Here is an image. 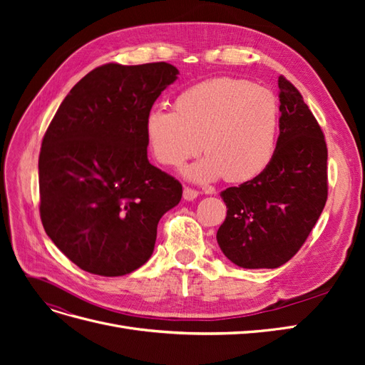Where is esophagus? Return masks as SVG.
I'll list each match as a JSON object with an SVG mask.
<instances>
[{"label":"esophagus","instance_id":"34e87169","mask_svg":"<svg viewBox=\"0 0 365 365\" xmlns=\"http://www.w3.org/2000/svg\"><path fill=\"white\" fill-rule=\"evenodd\" d=\"M182 197H184V201H195L197 197V192L190 189V187H184Z\"/></svg>","mask_w":365,"mask_h":365}]
</instances>
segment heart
<instances>
[{"label":"heart","mask_w":365,"mask_h":365,"mask_svg":"<svg viewBox=\"0 0 365 365\" xmlns=\"http://www.w3.org/2000/svg\"><path fill=\"white\" fill-rule=\"evenodd\" d=\"M173 109L152 108L145 117L148 148L165 168H178L202 148L207 155L182 170L192 182L224 176L247 182L269 168L280 128L279 102L271 91L245 79L216 77L184 88Z\"/></svg>","instance_id":"heart-1"}]
</instances>
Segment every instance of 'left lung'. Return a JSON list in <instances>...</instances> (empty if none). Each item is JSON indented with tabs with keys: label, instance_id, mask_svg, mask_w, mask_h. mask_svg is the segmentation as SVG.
<instances>
[{
	"label": "left lung",
	"instance_id": "1",
	"mask_svg": "<svg viewBox=\"0 0 365 365\" xmlns=\"http://www.w3.org/2000/svg\"><path fill=\"white\" fill-rule=\"evenodd\" d=\"M280 134L269 168L220 193L227 217L217 230L224 256L240 268H279L295 256L327 200L323 130L297 88L279 77Z\"/></svg>",
	"mask_w": 365,
	"mask_h": 365
}]
</instances>
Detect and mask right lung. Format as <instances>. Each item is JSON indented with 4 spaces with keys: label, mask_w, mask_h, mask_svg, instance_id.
Segmentation results:
<instances>
[{
    "label": "right lung",
    "mask_w": 365,
    "mask_h": 365,
    "mask_svg": "<svg viewBox=\"0 0 365 365\" xmlns=\"http://www.w3.org/2000/svg\"><path fill=\"white\" fill-rule=\"evenodd\" d=\"M180 71L106 63L63 98L39 155L41 219L81 269L118 277L145 264L182 185L148 160L145 117Z\"/></svg>",
    "instance_id": "1"
}]
</instances>
